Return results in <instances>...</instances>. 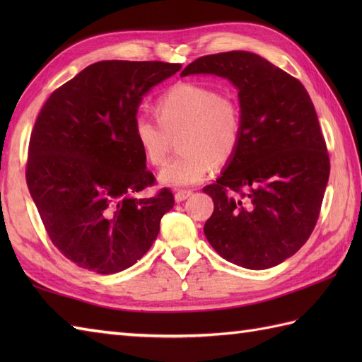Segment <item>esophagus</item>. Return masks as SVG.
<instances>
[{"instance_id": "1", "label": "esophagus", "mask_w": 362, "mask_h": 362, "mask_svg": "<svg viewBox=\"0 0 362 362\" xmlns=\"http://www.w3.org/2000/svg\"><path fill=\"white\" fill-rule=\"evenodd\" d=\"M193 194V191H189V189H179V191H175V202H183V201H187V199Z\"/></svg>"}]
</instances>
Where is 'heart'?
<instances>
[{"instance_id":"b5f03b06","label":"heart","mask_w":362,"mask_h":362,"mask_svg":"<svg viewBox=\"0 0 362 362\" xmlns=\"http://www.w3.org/2000/svg\"><path fill=\"white\" fill-rule=\"evenodd\" d=\"M157 121L134 119V136L144 158L161 166L179 134L180 157L161 169L163 185L183 188L202 182L213 163H227L235 156L243 134L240 103L228 93L196 82H177L153 104Z\"/></svg>"}]
</instances>
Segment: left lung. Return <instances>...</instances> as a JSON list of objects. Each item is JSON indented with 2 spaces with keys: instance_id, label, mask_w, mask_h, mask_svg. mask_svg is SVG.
Segmentation results:
<instances>
[{
  "instance_id": "obj_1",
  "label": "left lung",
  "mask_w": 362,
  "mask_h": 362,
  "mask_svg": "<svg viewBox=\"0 0 362 362\" xmlns=\"http://www.w3.org/2000/svg\"><path fill=\"white\" fill-rule=\"evenodd\" d=\"M210 73L233 82L243 134L219 179L206 240L222 258L269 269L292 257L317 224L329 157L308 91L294 76L247 51L210 54L182 76Z\"/></svg>"
}]
</instances>
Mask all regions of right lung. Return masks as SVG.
Listing matches in <instances>:
<instances>
[{"mask_svg": "<svg viewBox=\"0 0 362 362\" xmlns=\"http://www.w3.org/2000/svg\"><path fill=\"white\" fill-rule=\"evenodd\" d=\"M180 64L103 60L46 99L30 134L26 182L46 233L87 271L135 264L156 241L174 194L156 185L134 136L138 105Z\"/></svg>", "mask_w": 362, "mask_h": 362, "instance_id": "obj_1", "label": "right lung"}]
</instances>
